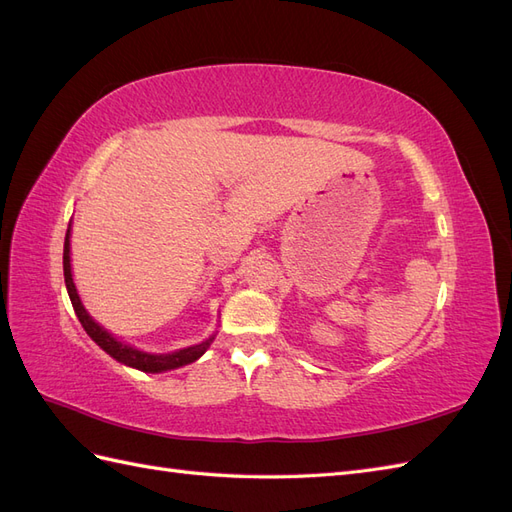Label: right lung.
<instances>
[{
    "label": "right lung",
    "instance_id": "add662e5",
    "mask_svg": "<svg viewBox=\"0 0 512 512\" xmlns=\"http://www.w3.org/2000/svg\"><path fill=\"white\" fill-rule=\"evenodd\" d=\"M64 277H66V288H68V294H70L72 307H74L76 316H79L87 335L94 339V342L104 352L111 354L113 359H117L123 365H130V367H136L141 371H151V374H158V371H168V369H177V367H183L188 363H194L196 359H200V356L205 354V350L213 342V337H209L207 342H203V344H196V346L183 348V350L170 352V354H149V352L136 350L132 346L117 342V339L111 333L104 331L100 324L85 312L79 294H76V288H74V282H72V271H70V226H68L66 241H64Z\"/></svg>",
    "mask_w": 512,
    "mask_h": 512
}]
</instances>
